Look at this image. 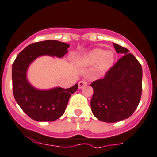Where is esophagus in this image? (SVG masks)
Instances as JSON below:
<instances>
[{
	"instance_id": "obj_1",
	"label": "esophagus",
	"mask_w": 157,
	"mask_h": 157,
	"mask_svg": "<svg viewBox=\"0 0 157 157\" xmlns=\"http://www.w3.org/2000/svg\"><path fill=\"white\" fill-rule=\"evenodd\" d=\"M87 84L88 82L86 81H81L78 83L79 89H81V88H83L84 86H85V85H87Z\"/></svg>"
}]
</instances>
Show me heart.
I'll return each instance as SVG.
<instances>
[{
    "mask_svg": "<svg viewBox=\"0 0 157 157\" xmlns=\"http://www.w3.org/2000/svg\"><path fill=\"white\" fill-rule=\"evenodd\" d=\"M114 60V54L112 51L104 52L101 49H95L92 51L87 56L83 58L81 63L83 65H93L99 62L101 71H106L111 67Z\"/></svg>",
    "mask_w": 157,
    "mask_h": 157,
    "instance_id": "b5f03b06",
    "label": "heart"
}]
</instances>
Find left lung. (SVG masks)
I'll use <instances>...</instances> for the list:
<instances>
[{
	"instance_id": "obj_1",
	"label": "left lung",
	"mask_w": 157,
	"mask_h": 157,
	"mask_svg": "<svg viewBox=\"0 0 157 157\" xmlns=\"http://www.w3.org/2000/svg\"><path fill=\"white\" fill-rule=\"evenodd\" d=\"M123 55L105 76L93 81L91 109L94 115L105 123L129 118L138 106L142 94V67L127 48L114 43Z\"/></svg>"
}]
</instances>
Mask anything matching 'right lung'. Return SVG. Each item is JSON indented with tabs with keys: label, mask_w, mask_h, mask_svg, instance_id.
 <instances>
[{
	"label": "right lung",
	"mask_w": 157,
	"mask_h": 157,
	"mask_svg": "<svg viewBox=\"0 0 157 157\" xmlns=\"http://www.w3.org/2000/svg\"><path fill=\"white\" fill-rule=\"evenodd\" d=\"M68 47L67 43L56 40L34 43L22 50L13 63V96L21 109L34 120L52 122L58 119L65 111L70 96L77 90L78 85L76 84L69 89L38 90L26 80L28 66L37 57L43 55L63 57Z\"/></svg>",
	"instance_id": "1"
}]
</instances>
